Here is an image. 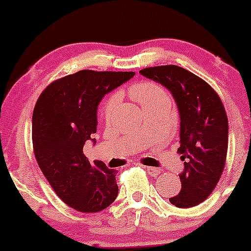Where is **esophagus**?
<instances>
[{"label":"esophagus","mask_w":251,"mask_h":251,"mask_svg":"<svg viewBox=\"0 0 251 251\" xmlns=\"http://www.w3.org/2000/svg\"><path fill=\"white\" fill-rule=\"evenodd\" d=\"M142 168L146 169L147 173L151 175V177H159L161 174L160 169H155V168H151V166H143V165H142Z\"/></svg>","instance_id":"1"}]
</instances>
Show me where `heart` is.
I'll list each match as a JSON object with an SVG mask.
<instances>
[{
  "instance_id": "b5f03b06",
  "label": "heart",
  "mask_w": 251,
  "mask_h": 251,
  "mask_svg": "<svg viewBox=\"0 0 251 251\" xmlns=\"http://www.w3.org/2000/svg\"><path fill=\"white\" fill-rule=\"evenodd\" d=\"M128 95L133 100L141 104L144 109L149 105L154 104V103L168 100V96H166L164 88L154 81H140L137 83H133L128 87ZM119 98H120L119 93H114L103 103L100 115L104 120L109 121L113 118L114 111H115L116 105L119 103Z\"/></svg>"
}]
</instances>
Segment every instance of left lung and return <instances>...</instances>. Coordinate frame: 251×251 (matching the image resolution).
<instances>
[{"instance_id": "8db88e82", "label": "left lung", "mask_w": 251, "mask_h": 251, "mask_svg": "<svg viewBox=\"0 0 251 251\" xmlns=\"http://www.w3.org/2000/svg\"><path fill=\"white\" fill-rule=\"evenodd\" d=\"M173 93L181 118L179 147L184 170L181 191L169 201L187 209L203 203L219 183L228 149V119L216 91L203 78L177 65L141 70Z\"/></svg>"}]
</instances>
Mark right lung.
I'll use <instances>...</instances> for the list:
<instances>
[{"mask_svg": "<svg viewBox=\"0 0 251 251\" xmlns=\"http://www.w3.org/2000/svg\"><path fill=\"white\" fill-rule=\"evenodd\" d=\"M133 75L80 70L50 82L35 104V159L55 194L76 211H102L118 196V173L102 161L91 164L83 144L97 132V107L104 95Z\"/></svg>", "mask_w": 251, "mask_h": 251, "instance_id": "obj_1", "label": "right lung"}]
</instances>
